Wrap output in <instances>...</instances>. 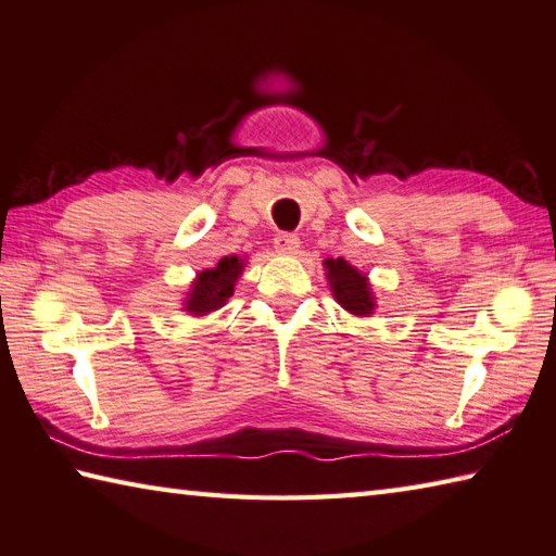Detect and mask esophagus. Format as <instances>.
Listing matches in <instances>:
<instances>
[{"label": "esophagus", "mask_w": 556, "mask_h": 556, "mask_svg": "<svg viewBox=\"0 0 556 556\" xmlns=\"http://www.w3.org/2000/svg\"><path fill=\"white\" fill-rule=\"evenodd\" d=\"M275 248L279 252H289V255H291V252L299 250V236L296 233H287V230H285V233H277L275 236Z\"/></svg>", "instance_id": "esophagus-1"}]
</instances>
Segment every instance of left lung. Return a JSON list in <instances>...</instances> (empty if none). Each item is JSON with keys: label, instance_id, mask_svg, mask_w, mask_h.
<instances>
[{"label": "left lung", "instance_id": "left-lung-1", "mask_svg": "<svg viewBox=\"0 0 556 556\" xmlns=\"http://www.w3.org/2000/svg\"><path fill=\"white\" fill-rule=\"evenodd\" d=\"M326 267L332 296L338 299V304L342 308H348L350 313H355V316H369L371 308H375V301H371L367 277L359 275V271L348 265L342 257L326 260Z\"/></svg>", "mask_w": 556, "mask_h": 556}]
</instances>
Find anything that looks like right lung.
I'll list each match as a JSON object with an SVG mask.
<instances>
[{
    "instance_id": "right-lung-1",
    "label": "right lung",
    "mask_w": 556,
    "mask_h": 556,
    "mask_svg": "<svg viewBox=\"0 0 556 556\" xmlns=\"http://www.w3.org/2000/svg\"><path fill=\"white\" fill-rule=\"evenodd\" d=\"M243 269V260L230 255L220 257L214 269H204L191 285V294L187 301V311L194 316H204V313L216 311L233 296V285Z\"/></svg>"
}]
</instances>
